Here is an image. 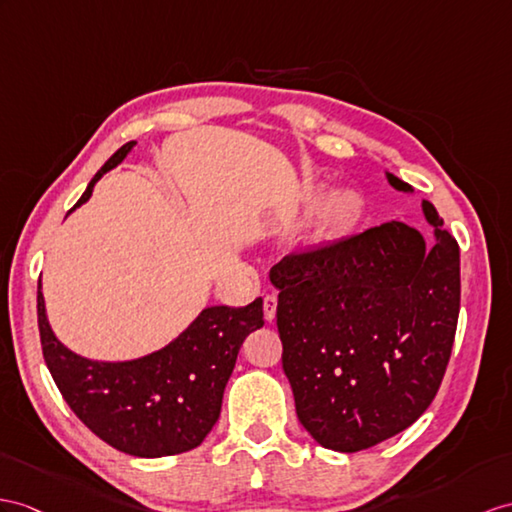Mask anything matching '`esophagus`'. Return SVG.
Listing matches in <instances>:
<instances>
[{
  "mask_svg": "<svg viewBox=\"0 0 512 512\" xmlns=\"http://www.w3.org/2000/svg\"><path fill=\"white\" fill-rule=\"evenodd\" d=\"M276 308H278V297L276 295H267L265 297V304H263L267 321H273V317H276Z\"/></svg>",
  "mask_w": 512,
  "mask_h": 512,
  "instance_id": "obj_1",
  "label": "esophagus"
}]
</instances>
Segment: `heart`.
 I'll return each mask as SVG.
<instances>
[{"label": "heart", "instance_id": "heart-1", "mask_svg": "<svg viewBox=\"0 0 512 512\" xmlns=\"http://www.w3.org/2000/svg\"><path fill=\"white\" fill-rule=\"evenodd\" d=\"M321 191H313L308 199V210L319 208ZM367 202L365 197L354 189H341L334 191L326 202L319 208V230L321 236L328 241H341L345 236H350L365 217Z\"/></svg>", "mask_w": 512, "mask_h": 512}]
</instances>
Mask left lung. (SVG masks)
Wrapping results in <instances>:
<instances>
[{"mask_svg":"<svg viewBox=\"0 0 512 512\" xmlns=\"http://www.w3.org/2000/svg\"><path fill=\"white\" fill-rule=\"evenodd\" d=\"M397 191L410 184L386 173ZM434 243L402 221L284 256L278 295L282 369L297 419L334 452H360L415 423L450 363L460 252L430 202Z\"/></svg>","mask_w":512,"mask_h":512,"instance_id":"8db88e82","label":"left lung"}]
</instances>
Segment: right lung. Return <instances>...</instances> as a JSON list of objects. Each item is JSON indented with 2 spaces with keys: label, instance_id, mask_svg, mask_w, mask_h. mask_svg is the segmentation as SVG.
I'll return each instance as SVG.
<instances>
[{
  "label": "right lung",
  "instance_id": "add662e5",
  "mask_svg": "<svg viewBox=\"0 0 512 512\" xmlns=\"http://www.w3.org/2000/svg\"><path fill=\"white\" fill-rule=\"evenodd\" d=\"M134 145L130 141L108 158L73 208L89 202L95 182ZM36 313L43 358L69 408L99 439L141 458L189 452L206 439L219 419L243 341L265 326L260 297L243 308L210 306L162 350L126 363H99L73 354L56 339L41 282Z\"/></svg>",
  "mask_w": 512,
  "mask_h": 512
}]
</instances>
